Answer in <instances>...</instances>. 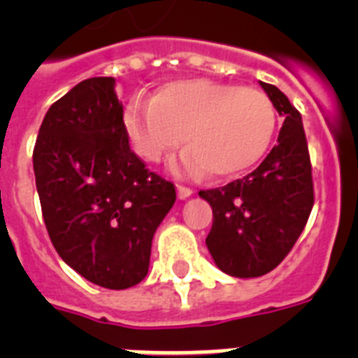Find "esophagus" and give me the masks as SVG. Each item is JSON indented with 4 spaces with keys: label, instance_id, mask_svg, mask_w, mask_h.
I'll return each instance as SVG.
<instances>
[{
    "label": "esophagus",
    "instance_id": "obj_1",
    "mask_svg": "<svg viewBox=\"0 0 358 358\" xmlns=\"http://www.w3.org/2000/svg\"><path fill=\"white\" fill-rule=\"evenodd\" d=\"M176 195H178L180 201H185L187 196L193 195V189H189V187H185V185H178V187H176Z\"/></svg>",
    "mask_w": 358,
    "mask_h": 358
}]
</instances>
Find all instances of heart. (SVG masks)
Here are the masks:
<instances>
[{"instance_id":"b5f03b06","label":"heart","mask_w":358,"mask_h":358,"mask_svg":"<svg viewBox=\"0 0 358 358\" xmlns=\"http://www.w3.org/2000/svg\"><path fill=\"white\" fill-rule=\"evenodd\" d=\"M134 150L156 163L178 146L193 173L234 178L260 162L277 129L273 102L256 89L187 78L159 87L152 100L135 96L124 109Z\"/></svg>"}]
</instances>
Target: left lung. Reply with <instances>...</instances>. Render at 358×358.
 Returning <instances> with one entry per match:
<instances>
[{
    "mask_svg": "<svg viewBox=\"0 0 358 358\" xmlns=\"http://www.w3.org/2000/svg\"><path fill=\"white\" fill-rule=\"evenodd\" d=\"M260 85L284 119L277 145L241 180L199 191L213 212L208 250L221 271L238 278L262 277L275 269L301 236L314 204L299 111L275 85Z\"/></svg>",
    "mask_w": 358,
    "mask_h": 358,
    "instance_id": "obj_1",
    "label": "left lung"
}]
</instances>
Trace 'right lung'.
I'll return each instance as SVG.
<instances>
[{"label":"right lung","instance_id":"obj_1","mask_svg":"<svg viewBox=\"0 0 358 358\" xmlns=\"http://www.w3.org/2000/svg\"><path fill=\"white\" fill-rule=\"evenodd\" d=\"M115 78H91L48 109L35 152L36 193L53 247L76 273L109 289L139 284L174 185L129 148Z\"/></svg>","mask_w":358,"mask_h":358}]
</instances>
